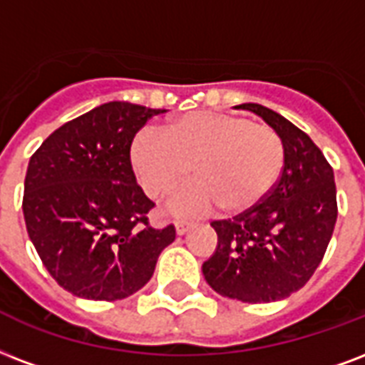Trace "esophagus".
<instances>
[{
  "mask_svg": "<svg viewBox=\"0 0 365 365\" xmlns=\"http://www.w3.org/2000/svg\"><path fill=\"white\" fill-rule=\"evenodd\" d=\"M174 226H176L178 235H183V233H187L189 230H193L195 224H193V222H185V220H178Z\"/></svg>",
  "mask_w": 365,
  "mask_h": 365,
  "instance_id": "obj_1",
  "label": "esophagus"
}]
</instances>
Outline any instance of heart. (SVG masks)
<instances>
[{
	"instance_id": "obj_1",
	"label": "heart",
	"mask_w": 365,
	"mask_h": 365,
	"mask_svg": "<svg viewBox=\"0 0 365 365\" xmlns=\"http://www.w3.org/2000/svg\"><path fill=\"white\" fill-rule=\"evenodd\" d=\"M130 160L141 187L160 199L189 178L168 202L176 214H202L222 207L250 210L272 193L282 176L285 145L268 124L216 110H197L172 120L164 133L145 128L133 138Z\"/></svg>"
}]
</instances>
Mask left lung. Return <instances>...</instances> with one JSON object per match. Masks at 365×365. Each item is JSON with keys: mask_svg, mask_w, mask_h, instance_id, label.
Here are the masks:
<instances>
[{"mask_svg": "<svg viewBox=\"0 0 365 365\" xmlns=\"http://www.w3.org/2000/svg\"><path fill=\"white\" fill-rule=\"evenodd\" d=\"M279 133L285 145L282 176L250 210L210 226L218 235L202 275L222 297L275 302L304 287L322 262L337 222V189L331 164L293 122L258 103H245Z\"/></svg>", "mask_w": 365, "mask_h": 365, "instance_id": "8db88e82", "label": "left lung"}]
</instances>
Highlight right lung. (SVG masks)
I'll return each instance as SVG.
<instances>
[{
  "instance_id": "add662e5",
  "label": "right lung",
  "mask_w": 365,
  "mask_h": 365,
  "mask_svg": "<svg viewBox=\"0 0 365 365\" xmlns=\"http://www.w3.org/2000/svg\"><path fill=\"white\" fill-rule=\"evenodd\" d=\"M166 110L126 101L66 122L30 157L22 212L28 237L55 282L90 300H120L153 277L174 226H149L155 207L135 182V133Z\"/></svg>"
}]
</instances>
